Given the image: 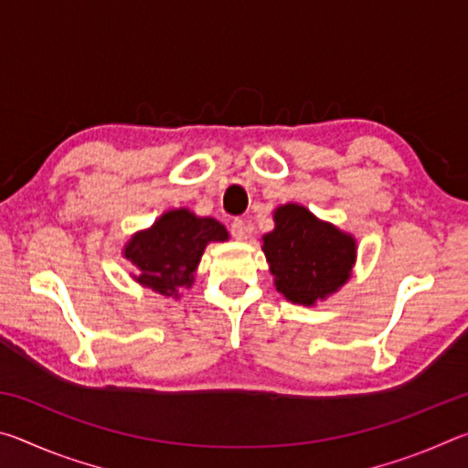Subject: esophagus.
<instances>
[{
  "mask_svg": "<svg viewBox=\"0 0 468 468\" xmlns=\"http://www.w3.org/2000/svg\"><path fill=\"white\" fill-rule=\"evenodd\" d=\"M231 235L235 239H245V237H248V227H245L241 218H235L231 223Z\"/></svg>",
  "mask_w": 468,
  "mask_h": 468,
  "instance_id": "esophagus-1",
  "label": "esophagus"
}]
</instances>
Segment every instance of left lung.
<instances>
[{
    "mask_svg": "<svg viewBox=\"0 0 468 468\" xmlns=\"http://www.w3.org/2000/svg\"><path fill=\"white\" fill-rule=\"evenodd\" d=\"M274 223L262 250L276 291L289 301L314 305L348 281L357 251L351 235L322 223L299 204L276 208Z\"/></svg>",
    "mask_w": 468,
    "mask_h": 468,
    "instance_id": "8db88e82",
    "label": "left lung"
}]
</instances>
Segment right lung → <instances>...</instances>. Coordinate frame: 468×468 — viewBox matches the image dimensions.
Listing matches in <instances>:
<instances>
[{"label":"right lung","instance_id":"1","mask_svg":"<svg viewBox=\"0 0 468 468\" xmlns=\"http://www.w3.org/2000/svg\"><path fill=\"white\" fill-rule=\"evenodd\" d=\"M227 229L215 218H197L186 208L165 212L156 223L133 235L125 258L138 268L136 281L161 295L177 297L194 282L206 243L225 241Z\"/></svg>","mask_w":468,"mask_h":468}]
</instances>
